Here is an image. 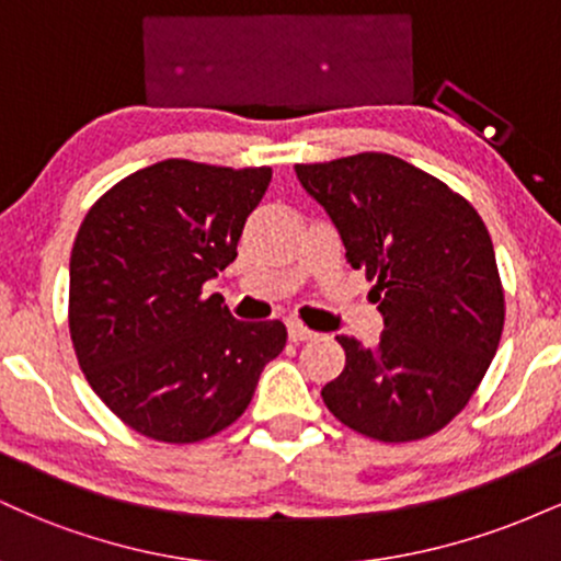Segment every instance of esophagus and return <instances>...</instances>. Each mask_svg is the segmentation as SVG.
I'll list each match as a JSON object with an SVG mask.
<instances>
[{"instance_id": "1", "label": "esophagus", "mask_w": 561, "mask_h": 561, "mask_svg": "<svg viewBox=\"0 0 561 561\" xmlns=\"http://www.w3.org/2000/svg\"><path fill=\"white\" fill-rule=\"evenodd\" d=\"M287 334H289V340H293V343H302V340L317 337V332L308 330L306 324H300V321H295V319L287 324Z\"/></svg>"}]
</instances>
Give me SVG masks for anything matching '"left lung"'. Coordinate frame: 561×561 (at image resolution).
<instances>
[{"label": "left lung", "mask_w": 561, "mask_h": 561, "mask_svg": "<svg viewBox=\"0 0 561 561\" xmlns=\"http://www.w3.org/2000/svg\"><path fill=\"white\" fill-rule=\"evenodd\" d=\"M345 259L375 282L377 345L340 334L345 369L321 388L340 422L385 443L420 440L465 409L504 330V289L478 210L385 152L295 165Z\"/></svg>", "instance_id": "8db88e82"}]
</instances>
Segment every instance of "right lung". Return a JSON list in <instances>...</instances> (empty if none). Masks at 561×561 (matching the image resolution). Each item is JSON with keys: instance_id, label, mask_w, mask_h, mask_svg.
<instances>
[{"instance_id": "right-lung-1", "label": "right lung", "mask_w": 561, "mask_h": 561, "mask_svg": "<svg viewBox=\"0 0 561 561\" xmlns=\"http://www.w3.org/2000/svg\"><path fill=\"white\" fill-rule=\"evenodd\" d=\"M272 169L147 165L92 205L70 253V340L96 396L137 433L197 443L240 420L287 343L203 285L237 259Z\"/></svg>"}]
</instances>
